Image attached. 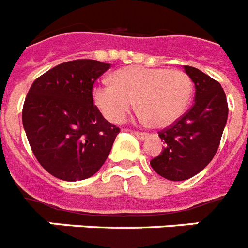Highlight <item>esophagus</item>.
Instances as JSON below:
<instances>
[{"label":"esophagus","instance_id":"1","mask_svg":"<svg viewBox=\"0 0 248 248\" xmlns=\"http://www.w3.org/2000/svg\"><path fill=\"white\" fill-rule=\"evenodd\" d=\"M134 134H136L137 138H140V140H144V138H147L148 137V133H144V132H138V130H136V132H134Z\"/></svg>","mask_w":248,"mask_h":248}]
</instances>
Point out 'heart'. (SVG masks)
I'll return each instance as SVG.
<instances>
[{
	"label": "heart",
	"mask_w": 248,
	"mask_h": 248,
	"mask_svg": "<svg viewBox=\"0 0 248 248\" xmlns=\"http://www.w3.org/2000/svg\"><path fill=\"white\" fill-rule=\"evenodd\" d=\"M193 94V82L180 69L129 66L116 70L112 83L93 87V101L105 118L119 124L133 108L134 101L140 118L151 125L165 128L186 112Z\"/></svg>",
	"instance_id": "heart-1"
}]
</instances>
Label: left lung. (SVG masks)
<instances>
[{
  "label": "left lung",
  "mask_w": 248,
  "mask_h": 248,
  "mask_svg": "<svg viewBox=\"0 0 248 248\" xmlns=\"http://www.w3.org/2000/svg\"><path fill=\"white\" fill-rule=\"evenodd\" d=\"M184 70L195 83V104L177 122L158 132L165 147L151 160L152 169L169 180L199 174L217 154L228 119V102L220 83L192 66Z\"/></svg>",
  "instance_id": "obj_1"
}]
</instances>
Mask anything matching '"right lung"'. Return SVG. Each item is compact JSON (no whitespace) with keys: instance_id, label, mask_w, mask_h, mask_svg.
<instances>
[{"instance_id":"right-lung-1","label":"right lung","mask_w":248,"mask_h":248,"mask_svg":"<svg viewBox=\"0 0 248 248\" xmlns=\"http://www.w3.org/2000/svg\"><path fill=\"white\" fill-rule=\"evenodd\" d=\"M110 64L80 59L35 79L23 106V125L35 158L53 177L69 182L97 173L120 128L93 104V86Z\"/></svg>"}]
</instances>
